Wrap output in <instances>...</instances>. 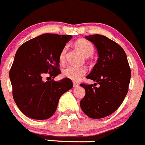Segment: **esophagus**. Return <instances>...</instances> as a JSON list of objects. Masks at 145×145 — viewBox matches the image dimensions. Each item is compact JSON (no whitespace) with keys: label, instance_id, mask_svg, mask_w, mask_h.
Instances as JSON below:
<instances>
[{"label":"esophagus","instance_id":"1","mask_svg":"<svg viewBox=\"0 0 145 145\" xmlns=\"http://www.w3.org/2000/svg\"><path fill=\"white\" fill-rule=\"evenodd\" d=\"M73 84H74V87H79V83H78V82H73Z\"/></svg>","mask_w":145,"mask_h":145}]
</instances>
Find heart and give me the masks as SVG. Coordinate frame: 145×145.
Masks as SVG:
<instances>
[{
	"label": "heart",
	"mask_w": 145,
	"mask_h": 145,
	"mask_svg": "<svg viewBox=\"0 0 145 145\" xmlns=\"http://www.w3.org/2000/svg\"><path fill=\"white\" fill-rule=\"evenodd\" d=\"M76 46L77 47L78 49L80 50L84 56L89 57L92 56L95 51L93 44L87 40L81 39L76 42ZM68 50V45H65L61 49V52L58 56L60 63H63L66 61V54ZM87 70L84 66H74V65H69L66 66L63 70V75L66 78L70 79L73 81H77L79 79L85 75Z\"/></svg>",
	"instance_id": "b5f03b06"
}]
</instances>
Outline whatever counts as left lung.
Returning <instances> with one entry per match:
<instances>
[{
	"mask_svg": "<svg viewBox=\"0 0 145 145\" xmlns=\"http://www.w3.org/2000/svg\"><path fill=\"white\" fill-rule=\"evenodd\" d=\"M95 45L98 59L87 76L100 86L82 83L85 95L80 101L82 110L92 118H101L112 114L121 105L129 90L131 69L123 49L110 39L101 35L86 36Z\"/></svg>",
	"mask_w": 145,
	"mask_h": 145,
	"instance_id": "left-lung-1",
	"label": "left lung"
}]
</instances>
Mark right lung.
<instances>
[{
    "mask_svg": "<svg viewBox=\"0 0 145 145\" xmlns=\"http://www.w3.org/2000/svg\"><path fill=\"white\" fill-rule=\"evenodd\" d=\"M71 35L43 34L22 44L9 71L13 97L27 117L45 120L57 109L61 96L73 87L70 79L45 82L46 74L55 78L61 74L58 56Z\"/></svg>",
    "mask_w": 145,
    "mask_h": 145,
    "instance_id": "right-lung-1",
    "label": "right lung"
}]
</instances>
